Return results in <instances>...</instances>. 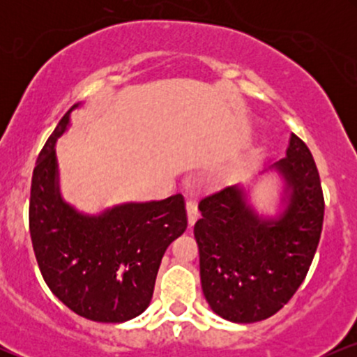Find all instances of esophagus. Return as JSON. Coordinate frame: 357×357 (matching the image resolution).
<instances>
[{"instance_id": "obj_1", "label": "esophagus", "mask_w": 357, "mask_h": 357, "mask_svg": "<svg viewBox=\"0 0 357 357\" xmlns=\"http://www.w3.org/2000/svg\"><path fill=\"white\" fill-rule=\"evenodd\" d=\"M186 211H188V223H190V227H192V225L198 221V208H196V203L191 202V199H188Z\"/></svg>"}]
</instances>
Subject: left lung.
<instances>
[{
	"label": "left lung",
	"instance_id": "obj_1",
	"mask_svg": "<svg viewBox=\"0 0 357 357\" xmlns=\"http://www.w3.org/2000/svg\"><path fill=\"white\" fill-rule=\"evenodd\" d=\"M275 167L290 188L280 218H258L236 186L198 204L195 238L203 294L227 321L252 324L277 314L304 282L321 240L326 204L305 142L290 134L287 158Z\"/></svg>",
	"mask_w": 357,
	"mask_h": 357
}]
</instances>
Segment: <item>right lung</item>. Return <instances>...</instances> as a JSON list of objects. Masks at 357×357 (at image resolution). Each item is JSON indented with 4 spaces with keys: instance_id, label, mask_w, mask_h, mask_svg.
Masks as SVG:
<instances>
[{
    "instance_id": "add662e5",
    "label": "right lung",
    "mask_w": 357,
    "mask_h": 357,
    "mask_svg": "<svg viewBox=\"0 0 357 357\" xmlns=\"http://www.w3.org/2000/svg\"><path fill=\"white\" fill-rule=\"evenodd\" d=\"M70 110L45 142L31 176L33 252L47 285L68 309L90 321L126 322L149 305L162 255L186 230L184 199L127 203L99 216L61 202L55 142Z\"/></svg>"
}]
</instances>
